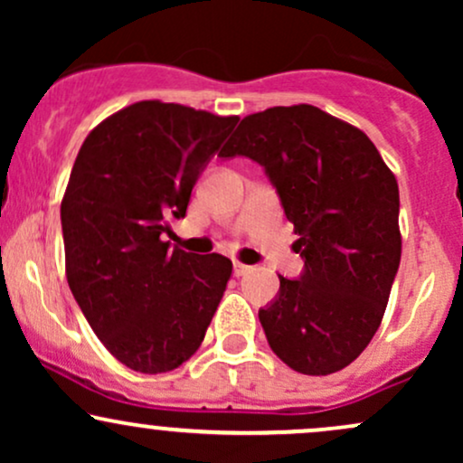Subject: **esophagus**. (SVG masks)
I'll list each match as a JSON object with an SVG mask.
<instances>
[{
    "label": "esophagus",
    "mask_w": 463,
    "mask_h": 463,
    "mask_svg": "<svg viewBox=\"0 0 463 463\" xmlns=\"http://www.w3.org/2000/svg\"><path fill=\"white\" fill-rule=\"evenodd\" d=\"M248 272H252V268H250V265L239 263V261L232 263V274H235V276H246Z\"/></svg>",
    "instance_id": "34e87169"
}]
</instances>
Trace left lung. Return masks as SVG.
<instances>
[{
    "label": "left lung",
    "mask_w": 463,
    "mask_h": 463,
    "mask_svg": "<svg viewBox=\"0 0 463 463\" xmlns=\"http://www.w3.org/2000/svg\"><path fill=\"white\" fill-rule=\"evenodd\" d=\"M217 156L263 167L305 268L259 309L269 348L302 374L346 368L374 337L401 265L398 184L359 128L316 106L241 119Z\"/></svg>",
    "instance_id": "left-lung-1"
}]
</instances>
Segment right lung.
<instances>
[{
  "label": "right lung",
  "mask_w": 463,
  "mask_h": 463,
  "mask_svg": "<svg viewBox=\"0 0 463 463\" xmlns=\"http://www.w3.org/2000/svg\"><path fill=\"white\" fill-rule=\"evenodd\" d=\"M239 117L156 99L102 121L80 147L61 204L67 280L109 353L161 374L204 339L232 263L163 241Z\"/></svg>",
  "instance_id": "1"
}]
</instances>
